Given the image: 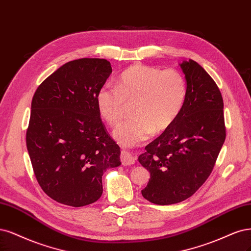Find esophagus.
I'll return each instance as SVG.
<instances>
[{"label": "esophagus", "instance_id": "1", "mask_svg": "<svg viewBox=\"0 0 251 251\" xmlns=\"http://www.w3.org/2000/svg\"><path fill=\"white\" fill-rule=\"evenodd\" d=\"M120 162H122L124 166H131L135 164V158L129 152L124 151H122V154H120Z\"/></svg>", "mask_w": 251, "mask_h": 251}]
</instances>
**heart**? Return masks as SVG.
I'll list each match as a JSON object with an SVG mask.
<instances>
[{"label":"heart","instance_id":"obj_1","mask_svg":"<svg viewBox=\"0 0 251 251\" xmlns=\"http://www.w3.org/2000/svg\"><path fill=\"white\" fill-rule=\"evenodd\" d=\"M186 94V80L177 70L134 64L119 75L116 87L102 86L97 103L110 126L122 122L127 106L134 103L135 116L116 126L113 136L124 145H135L148 139L154 129L161 132L174 124L184 107Z\"/></svg>","mask_w":251,"mask_h":251}]
</instances>
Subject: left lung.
<instances>
[{
	"label": "left lung",
	"instance_id": "obj_1",
	"mask_svg": "<svg viewBox=\"0 0 251 251\" xmlns=\"http://www.w3.org/2000/svg\"><path fill=\"white\" fill-rule=\"evenodd\" d=\"M179 65L187 83L184 107L176 122L138 158L151 172L142 196L160 205L183 201L202 186L226 136L217 84L194 60Z\"/></svg>",
	"mask_w": 251,
	"mask_h": 251
}]
</instances>
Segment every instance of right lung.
<instances>
[{"instance_id": "1", "label": "right lung", "mask_w": 251, "mask_h": 251, "mask_svg": "<svg viewBox=\"0 0 251 251\" xmlns=\"http://www.w3.org/2000/svg\"><path fill=\"white\" fill-rule=\"evenodd\" d=\"M111 73L106 59L73 60L34 93L25 142L39 186L57 202L75 208L96 202L103 172L122 164L97 103Z\"/></svg>"}]
</instances>
